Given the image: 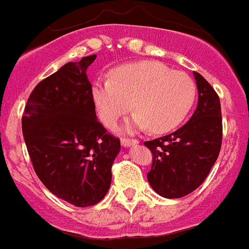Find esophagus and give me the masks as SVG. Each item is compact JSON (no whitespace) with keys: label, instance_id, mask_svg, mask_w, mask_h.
<instances>
[{"label":"esophagus","instance_id":"esophagus-1","mask_svg":"<svg viewBox=\"0 0 249 249\" xmlns=\"http://www.w3.org/2000/svg\"><path fill=\"white\" fill-rule=\"evenodd\" d=\"M121 143H122L123 147H128V146H133V144H137L138 141L135 140V138L122 137L121 138Z\"/></svg>","mask_w":249,"mask_h":249}]
</instances>
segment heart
<instances>
[{"label": "heart", "instance_id": "1", "mask_svg": "<svg viewBox=\"0 0 249 249\" xmlns=\"http://www.w3.org/2000/svg\"><path fill=\"white\" fill-rule=\"evenodd\" d=\"M196 92L195 81L184 72L172 71L157 61H142L116 67L112 80L94 81L92 100L107 127L114 126L133 106L136 113L126 123L127 131L149 128L166 133L190 113Z\"/></svg>", "mask_w": 249, "mask_h": 249}]
</instances>
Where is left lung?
I'll list each match as a JSON object with an SVG mask.
<instances>
[{
	"mask_svg": "<svg viewBox=\"0 0 249 249\" xmlns=\"http://www.w3.org/2000/svg\"><path fill=\"white\" fill-rule=\"evenodd\" d=\"M198 105L190 121L173 133L147 141L152 152L151 187L164 198H181L198 188L217 160L222 146V113L218 94L195 72Z\"/></svg>",
	"mask_w": 249,
	"mask_h": 249,
	"instance_id": "left-lung-1",
	"label": "left lung"
}]
</instances>
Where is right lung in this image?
Instances as JSON below:
<instances>
[{
  "label": "right lung",
  "mask_w": 249,
  "mask_h": 249,
  "mask_svg": "<svg viewBox=\"0 0 249 249\" xmlns=\"http://www.w3.org/2000/svg\"><path fill=\"white\" fill-rule=\"evenodd\" d=\"M96 54L68 62L36 86L22 116L34 169L51 193L76 207L93 206L109 190L120 138L98 122L87 68Z\"/></svg>",
  "instance_id": "add662e5"
}]
</instances>
